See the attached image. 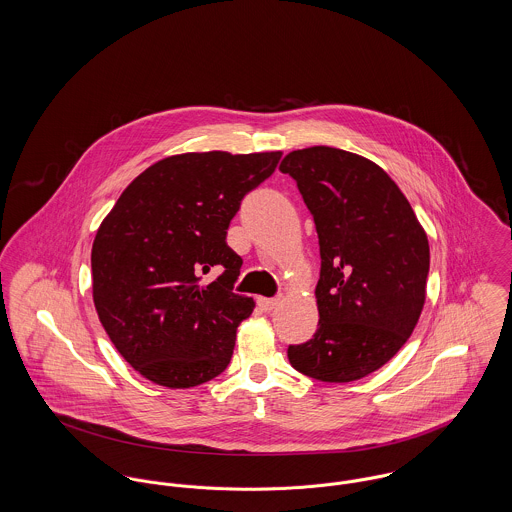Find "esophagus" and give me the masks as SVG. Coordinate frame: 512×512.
Segmentation results:
<instances>
[{
	"mask_svg": "<svg viewBox=\"0 0 512 512\" xmlns=\"http://www.w3.org/2000/svg\"><path fill=\"white\" fill-rule=\"evenodd\" d=\"M257 303H259V307H261L263 311H272V309L278 305V298H259Z\"/></svg>",
	"mask_w": 512,
	"mask_h": 512,
	"instance_id": "obj_1",
	"label": "esophagus"
}]
</instances>
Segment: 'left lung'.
I'll list each match as a JSON object with an SVG mask.
<instances>
[{"mask_svg":"<svg viewBox=\"0 0 512 512\" xmlns=\"http://www.w3.org/2000/svg\"><path fill=\"white\" fill-rule=\"evenodd\" d=\"M315 220L321 274L319 329L288 346L303 375L350 383L383 367L418 325L429 243L408 199L375 162L332 147L284 156Z\"/></svg>","mask_w":512,"mask_h":512,"instance_id":"left-lung-1","label":"left lung"}]
</instances>
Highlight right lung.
<instances>
[{"instance_id":"1","label":"right lung","mask_w":512,"mask_h":512,"mask_svg":"<svg viewBox=\"0 0 512 512\" xmlns=\"http://www.w3.org/2000/svg\"><path fill=\"white\" fill-rule=\"evenodd\" d=\"M282 152H185L131 181L92 243V300L123 360L189 389L220 375L255 301L234 292L241 257L226 230ZM221 272L205 285L202 276Z\"/></svg>"}]
</instances>
